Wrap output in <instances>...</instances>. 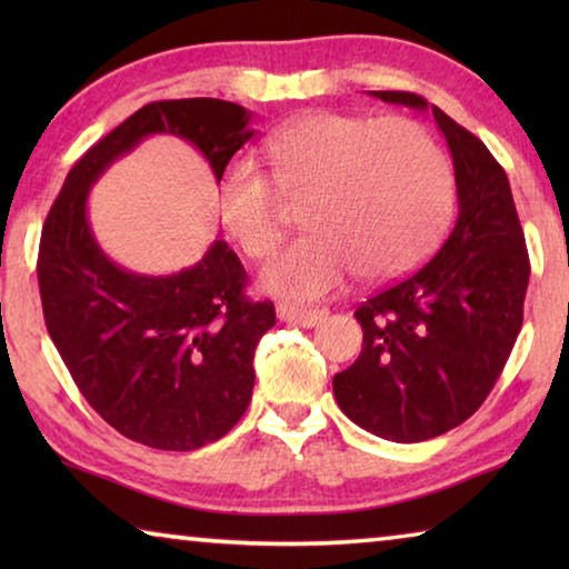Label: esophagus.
I'll return each mask as SVG.
<instances>
[{"instance_id": "obj_1", "label": "esophagus", "mask_w": 569, "mask_h": 569, "mask_svg": "<svg viewBox=\"0 0 569 569\" xmlns=\"http://www.w3.org/2000/svg\"><path fill=\"white\" fill-rule=\"evenodd\" d=\"M329 311L326 308H303V306H293V303H281L278 306V319L286 323H298L303 329H313L319 326Z\"/></svg>"}]
</instances>
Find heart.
I'll return each instance as SVG.
<instances>
[{
	"mask_svg": "<svg viewBox=\"0 0 569 569\" xmlns=\"http://www.w3.org/2000/svg\"><path fill=\"white\" fill-rule=\"evenodd\" d=\"M272 180L238 158L220 178V213L250 258H266L281 236L278 188L308 196L303 226L263 268L261 288L313 301L361 271L371 281L419 266L445 236L455 176L439 142L407 118L313 112L268 140Z\"/></svg>",
	"mask_w": 569,
	"mask_h": 569,
	"instance_id": "heart-1",
	"label": "heart"
}]
</instances>
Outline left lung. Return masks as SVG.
Returning a JSON list of instances; mask_svg holds the SVG:
<instances>
[{
  "instance_id": "left-lung-1",
  "label": "left lung",
  "mask_w": 569,
  "mask_h": 569,
  "mask_svg": "<svg viewBox=\"0 0 569 569\" xmlns=\"http://www.w3.org/2000/svg\"><path fill=\"white\" fill-rule=\"evenodd\" d=\"M429 110L413 92H371ZM455 162L459 216L435 258L356 308L361 353L333 377V397L381 439L427 441L475 413L522 329L529 256L505 168L437 104Z\"/></svg>"
}]
</instances>
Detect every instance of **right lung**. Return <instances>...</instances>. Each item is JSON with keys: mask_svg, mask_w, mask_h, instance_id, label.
<instances>
[{"mask_svg": "<svg viewBox=\"0 0 569 569\" xmlns=\"http://www.w3.org/2000/svg\"><path fill=\"white\" fill-rule=\"evenodd\" d=\"M248 120L246 108L216 98L146 104L74 162L42 226L37 278L50 339L90 407L152 449L192 451L236 427L276 308L246 298V268L226 240L170 276L112 263L92 236L90 188L158 132L198 148L220 182L253 138Z\"/></svg>", "mask_w": 569, "mask_h": 569, "instance_id": "obj_1", "label": "right lung"}]
</instances>
